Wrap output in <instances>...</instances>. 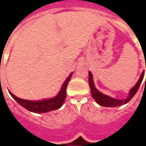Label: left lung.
Masks as SVG:
<instances>
[{"label":"left lung","mask_w":146,"mask_h":146,"mask_svg":"<svg viewBox=\"0 0 146 146\" xmlns=\"http://www.w3.org/2000/svg\"><path fill=\"white\" fill-rule=\"evenodd\" d=\"M143 77H144V71L142 73V75L140 76V78H139V80L136 83V84L130 90L128 98H126V99H121V100L111 98V97H109L108 95H105L102 94V93H100L95 87L94 80H93V75L90 72H89V86L90 88V91H91V95H92L93 98L96 100V102L99 105L104 107H110V108L111 107H118L127 104L128 101H130L131 98H133L135 94L138 91V90H139V86H140V84H141V83L142 82V80H143Z\"/></svg>","instance_id":"8db88e82"}]
</instances>
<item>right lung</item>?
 Returning <instances> with one entry per match:
<instances>
[{
    "label": "right lung",
    "mask_w": 146,
    "mask_h": 146,
    "mask_svg": "<svg viewBox=\"0 0 146 146\" xmlns=\"http://www.w3.org/2000/svg\"><path fill=\"white\" fill-rule=\"evenodd\" d=\"M73 75V73L68 76L67 79L65 80L62 86V88L60 90L59 94L51 99H45L42 100H28L21 99V98L16 97L12 93L10 92V94L11 95L15 100L18 102L20 105L25 108L29 111L35 112V113H46V112L51 111L60 108L62 107V104L64 102L66 97V87H67L68 83L70 81L71 76Z\"/></svg>",
    "instance_id": "add662e5"
}]
</instances>
